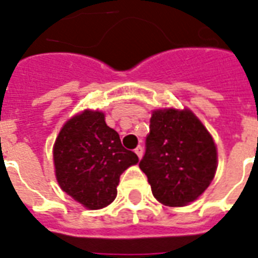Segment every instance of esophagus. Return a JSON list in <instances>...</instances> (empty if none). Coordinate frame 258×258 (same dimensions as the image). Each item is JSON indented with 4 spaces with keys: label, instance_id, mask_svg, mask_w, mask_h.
Listing matches in <instances>:
<instances>
[{
    "label": "esophagus",
    "instance_id": "1",
    "mask_svg": "<svg viewBox=\"0 0 258 258\" xmlns=\"http://www.w3.org/2000/svg\"><path fill=\"white\" fill-rule=\"evenodd\" d=\"M143 152H144V150L142 146H138V147L135 148V154L138 155V158L139 159H142V156H143Z\"/></svg>",
    "mask_w": 258,
    "mask_h": 258
}]
</instances>
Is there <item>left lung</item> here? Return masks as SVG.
Instances as JSON below:
<instances>
[{"instance_id":"obj_1","label":"left lung","mask_w":258,"mask_h":258,"mask_svg":"<svg viewBox=\"0 0 258 258\" xmlns=\"http://www.w3.org/2000/svg\"><path fill=\"white\" fill-rule=\"evenodd\" d=\"M216 164L212 136L189 110L152 114L139 167L156 200L169 207L194 202L211 184Z\"/></svg>"}]
</instances>
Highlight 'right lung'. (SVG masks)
Returning <instances> with one entry per match:
<instances>
[{
  "instance_id": "1",
  "label": "right lung",
  "mask_w": 258,
  "mask_h": 258,
  "mask_svg": "<svg viewBox=\"0 0 258 258\" xmlns=\"http://www.w3.org/2000/svg\"><path fill=\"white\" fill-rule=\"evenodd\" d=\"M54 165L60 188L89 209L114 202L119 177L139 159L125 150L104 114L89 111L71 118L54 144Z\"/></svg>"
}]
</instances>
